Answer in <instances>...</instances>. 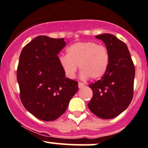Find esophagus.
Masks as SVG:
<instances>
[{
    "label": "esophagus",
    "mask_w": 148,
    "mask_h": 148,
    "mask_svg": "<svg viewBox=\"0 0 148 148\" xmlns=\"http://www.w3.org/2000/svg\"><path fill=\"white\" fill-rule=\"evenodd\" d=\"M78 86H79V89H82V88L84 87V86H85V84H84L82 83V82H79Z\"/></svg>",
    "instance_id": "1"
}]
</instances>
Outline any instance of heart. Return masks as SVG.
I'll list each match as a JSON object with an SVG mask.
<instances>
[{"instance_id":"obj_1","label":"heart","mask_w":148,"mask_h":148,"mask_svg":"<svg viewBox=\"0 0 148 148\" xmlns=\"http://www.w3.org/2000/svg\"><path fill=\"white\" fill-rule=\"evenodd\" d=\"M59 64L68 78L75 76L77 65L82 79L101 78L106 73L110 63L107 48L92 41L77 42L66 49V56L59 58Z\"/></svg>"}]
</instances>
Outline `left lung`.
<instances>
[{"label":"left lung","mask_w":148,"mask_h":148,"mask_svg":"<svg viewBox=\"0 0 148 148\" xmlns=\"http://www.w3.org/2000/svg\"><path fill=\"white\" fill-rule=\"evenodd\" d=\"M95 37L105 44L110 63L102 79L89 85L93 97L88 107L98 117L108 120L125 111L132 101L135 66L127 46L115 36L104 34Z\"/></svg>","instance_id":"8db88e82"}]
</instances>
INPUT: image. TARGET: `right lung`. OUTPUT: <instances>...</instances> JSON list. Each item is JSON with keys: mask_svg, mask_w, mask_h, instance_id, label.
<instances>
[{"mask_svg": "<svg viewBox=\"0 0 148 148\" xmlns=\"http://www.w3.org/2000/svg\"><path fill=\"white\" fill-rule=\"evenodd\" d=\"M64 38L38 36L23 47L17 69L21 100L38 119L53 121L65 112L78 82L66 78L58 54Z\"/></svg>", "mask_w": 148, "mask_h": 148, "instance_id": "add662e5", "label": "right lung"}]
</instances>
